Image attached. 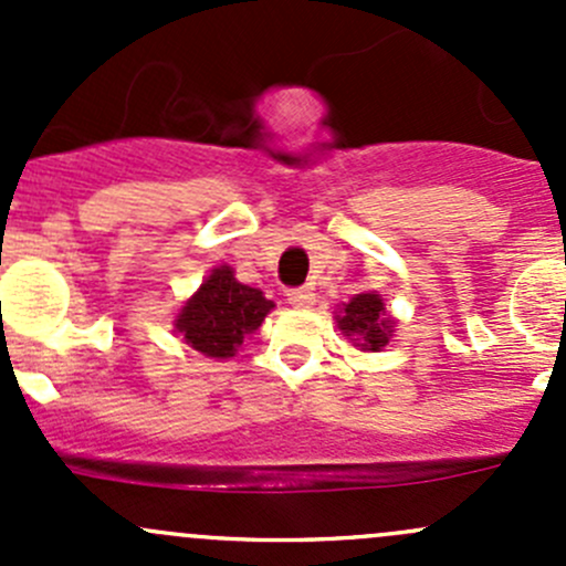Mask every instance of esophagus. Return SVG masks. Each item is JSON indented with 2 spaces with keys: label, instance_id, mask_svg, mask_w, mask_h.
<instances>
[{
  "label": "esophagus",
  "instance_id": "1",
  "mask_svg": "<svg viewBox=\"0 0 566 566\" xmlns=\"http://www.w3.org/2000/svg\"><path fill=\"white\" fill-rule=\"evenodd\" d=\"M287 304L295 306V310H310L315 304V293L310 287H295L287 290Z\"/></svg>",
  "mask_w": 566,
  "mask_h": 566
}]
</instances>
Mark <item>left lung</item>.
<instances>
[{
    "mask_svg": "<svg viewBox=\"0 0 566 566\" xmlns=\"http://www.w3.org/2000/svg\"><path fill=\"white\" fill-rule=\"evenodd\" d=\"M342 334L358 336L361 347L367 350H380L389 345L391 319L384 315V298L375 293H361L342 306V315H336Z\"/></svg>",
    "mask_w": 566,
    "mask_h": 566,
    "instance_id": "left-lung-1",
    "label": "left lung"
}]
</instances>
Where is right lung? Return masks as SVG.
<instances>
[{
    "mask_svg": "<svg viewBox=\"0 0 566 566\" xmlns=\"http://www.w3.org/2000/svg\"><path fill=\"white\" fill-rule=\"evenodd\" d=\"M271 310L273 301L238 282L230 268L221 265L188 298L175 325L193 350L210 358H230L243 345V336L260 328Z\"/></svg>",
    "mask_w": 566,
    "mask_h": 566,
    "instance_id": "right-lung-1",
    "label": "right lung"
}]
</instances>
